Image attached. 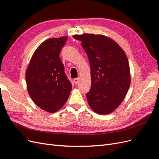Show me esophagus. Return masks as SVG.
<instances>
[{
	"label": "esophagus",
	"mask_w": 159,
	"mask_h": 159,
	"mask_svg": "<svg viewBox=\"0 0 159 159\" xmlns=\"http://www.w3.org/2000/svg\"><path fill=\"white\" fill-rule=\"evenodd\" d=\"M79 80H80V78H75V79L74 80V83H75V84H78V83L79 82Z\"/></svg>",
	"instance_id": "1"
}]
</instances>
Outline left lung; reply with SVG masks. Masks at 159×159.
<instances>
[{"mask_svg":"<svg viewBox=\"0 0 159 159\" xmlns=\"http://www.w3.org/2000/svg\"><path fill=\"white\" fill-rule=\"evenodd\" d=\"M73 37L81 41L90 64L88 104L98 114L112 113L122 103L131 84L125 53L117 43L103 35L83 34Z\"/></svg>","mask_w":159,"mask_h":159,"instance_id":"1","label":"left lung"}]
</instances>
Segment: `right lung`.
Here are the masks:
<instances>
[{
	"instance_id": "1",
	"label": "right lung",
	"mask_w": 159,
	"mask_h": 159,
	"mask_svg": "<svg viewBox=\"0 0 159 159\" xmlns=\"http://www.w3.org/2000/svg\"><path fill=\"white\" fill-rule=\"evenodd\" d=\"M67 38H52L43 42L33 54L26 71L31 99L49 113L56 112L64 106L72 88L59 57Z\"/></svg>"
}]
</instances>
